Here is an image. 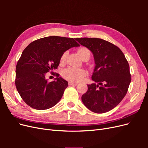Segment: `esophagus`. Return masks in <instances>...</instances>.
I'll return each mask as SVG.
<instances>
[{"label":"esophagus","mask_w":148,"mask_h":148,"mask_svg":"<svg viewBox=\"0 0 148 148\" xmlns=\"http://www.w3.org/2000/svg\"><path fill=\"white\" fill-rule=\"evenodd\" d=\"M69 85H70V86H77L78 84L77 83H73V82H69Z\"/></svg>","instance_id":"34e87169"}]
</instances>
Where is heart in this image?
<instances>
[{"mask_svg":"<svg viewBox=\"0 0 148 148\" xmlns=\"http://www.w3.org/2000/svg\"><path fill=\"white\" fill-rule=\"evenodd\" d=\"M78 54L82 59H83V58L86 56H89L90 57L91 52L86 47H82L78 49ZM66 55V52H65L62 54L60 59V61L62 63H64L65 61ZM86 75V71L84 69L73 68V67L71 66L67 67L66 69H64L63 71H62V75H63V77L66 79L69 80V82L73 83L79 82L80 81H82Z\"/></svg>","mask_w":148,"mask_h":148,"instance_id":"1","label":"heart"}]
</instances>
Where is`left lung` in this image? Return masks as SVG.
Segmentation results:
<instances>
[{
    "label": "left lung",
    "instance_id": "8db88e82",
    "mask_svg": "<svg viewBox=\"0 0 148 148\" xmlns=\"http://www.w3.org/2000/svg\"><path fill=\"white\" fill-rule=\"evenodd\" d=\"M77 41L90 50L95 63L91 77L95 83L88 84L82 102L93 112H107L126 95L131 82L129 64L117 46L104 39L83 38Z\"/></svg>",
    "mask_w": 148,
    "mask_h": 148
}]
</instances>
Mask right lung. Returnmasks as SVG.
<instances>
[{"label":"right lung","instance_id":"1","mask_svg":"<svg viewBox=\"0 0 148 148\" xmlns=\"http://www.w3.org/2000/svg\"><path fill=\"white\" fill-rule=\"evenodd\" d=\"M79 46L73 38L52 36L36 40L24 49L16 66L15 85L26 104L46 110L60 100L68 82L59 74L48 82L46 73L57 69L65 51Z\"/></svg>","mask_w":148,"mask_h":148}]
</instances>
